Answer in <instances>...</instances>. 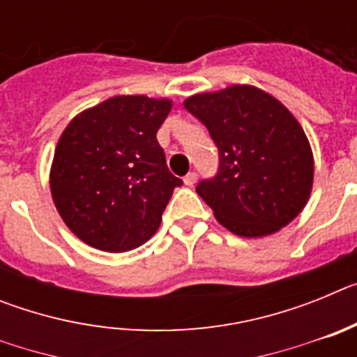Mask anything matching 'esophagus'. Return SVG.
Masks as SVG:
<instances>
[{
	"instance_id": "esophagus-1",
	"label": "esophagus",
	"mask_w": 357,
	"mask_h": 357,
	"mask_svg": "<svg viewBox=\"0 0 357 357\" xmlns=\"http://www.w3.org/2000/svg\"><path fill=\"white\" fill-rule=\"evenodd\" d=\"M197 178H198L197 173H195V172H189L188 175L184 176V184L189 185V188H193V185L197 184Z\"/></svg>"
}]
</instances>
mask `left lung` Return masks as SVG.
<instances>
[{
	"instance_id": "1",
	"label": "left lung",
	"mask_w": 357,
	"mask_h": 357,
	"mask_svg": "<svg viewBox=\"0 0 357 357\" xmlns=\"http://www.w3.org/2000/svg\"><path fill=\"white\" fill-rule=\"evenodd\" d=\"M184 107L220 153L216 175L197 185L218 222L243 238H261L301 214L313 188V151L279 100L254 85H230L189 96Z\"/></svg>"
}]
</instances>
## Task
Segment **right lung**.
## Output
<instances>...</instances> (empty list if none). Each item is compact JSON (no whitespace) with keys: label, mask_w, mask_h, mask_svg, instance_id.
Masks as SVG:
<instances>
[{"label":"right lung","mask_w":357,"mask_h":357,"mask_svg":"<svg viewBox=\"0 0 357 357\" xmlns=\"http://www.w3.org/2000/svg\"><path fill=\"white\" fill-rule=\"evenodd\" d=\"M169 100L114 96L73 118L53 155L50 188L73 234L103 252H127L155 234L173 189L157 130Z\"/></svg>","instance_id":"add662e5"}]
</instances>
